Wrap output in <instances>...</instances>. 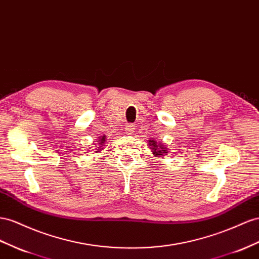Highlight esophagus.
Returning <instances> with one entry per match:
<instances>
[{"mask_svg": "<svg viewBox=\"0 0 259 259\" xmlns=\"http://www.w3.org/2000/svg\"><path fill=\"white\" fill-rule=\"evenodd\" d=\"M135 131V126L133 124H128V125H126V126H125V133H126V134H128V135H131V134H133V132Z\"/></svg>", "mask_w": 259, "mask_h": 259, "instance_id": "obj_1", "label": "esophagus"}]
</instances>
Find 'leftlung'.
Returning a JSON list of instances; mask_svg holds the SVG:
<instances>
[{"label":"left lung","mask_w":259,"mask_h":259,"mask_svg":"<svg viewBox=\"0 0 259 259\" xmlns=\"http://www.w3.org/2000/svg\"><path fill=\"white\" fill-rule=\"evenodd\" d=\"M148 146H149L151 152L156 157H163L164 155H166V153H169V152H167V148H166L165 145H163L162 143H160V142L155 141L153 138H149Z\"/></svg>","instance_id":"8db88e82"}]
</instances>
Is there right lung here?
<instances>
[{"mask_svg":"<svg viewBox=\"0 0 259 259\" xmlns=\"http://www.w3.org/2000/svg\"><path fill=\"white\" fill-rule=\"evenodd\" d=\"M106 141H107V137H106V135H103V136H101V137H99V147H98V148L96 149L97 150V152L99 153V151L100 150H102L103 149V146H104V144H106Z\"/></svg>","mask_w":259,"mask_h":259,"instance_id":"obj_1","label":"right lung"}]
</instances>
